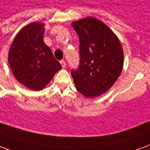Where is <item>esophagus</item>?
I'll return each mask as SVG.
<instances>
[{
  "mask_svg": "<svg viewBox=\"0 0 150 150\" xmlns=\"http://www.w3.org/2000/svg\"><path fill=\"white\" fill-rule=\"evenodd\" d=\"M60 63H61V65H62V68H65V67H66L65 61H64V60H61V61H60Z\"/></svg>",
  "mask_w": 150,
  "mask_h": 150,
  "instance_id": "obj_1",
  "label": "esophagus"
}]
</instances>
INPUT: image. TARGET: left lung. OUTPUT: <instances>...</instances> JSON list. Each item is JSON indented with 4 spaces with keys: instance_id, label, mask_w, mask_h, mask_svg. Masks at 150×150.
Here are the masks:
<instances>
[{
    "instance_id": "1",
    "label": "left lung",
    "mask_w": 150,
    "mask_h": 150,
    "mask_svg": "<svg viewBox=\"0 0 150 150\" xmlns=\"http://www.w3.org/2000/svg\"><path fill=\"white\" fill-rule=\"evenodd\" d=\"M79 39L80 62L71 71L75 87L86 97L107 91L119 78L124 63L122 46L102 21L83 18L72 23Z\"/></svg>"
}]
</instances>
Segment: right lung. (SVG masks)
I'll return each instance as SVG.
<instances>
[{"label": "right lung", "mask_w": 150, "mask_h": 150, "mask_svg": "<svg viewBox=\"0 0 150 150\" xmlns=\"http://www.w3.org/2000/svg\"><path fill=\"white\" fill-rule=\"evenodd\" d=\"M44 25L33 22L22 28L8 52V63L19 83L34 91L45 88L62 66L43 41Z\"/></svg>", "instance_id": "obj_1"}]
</instances>
